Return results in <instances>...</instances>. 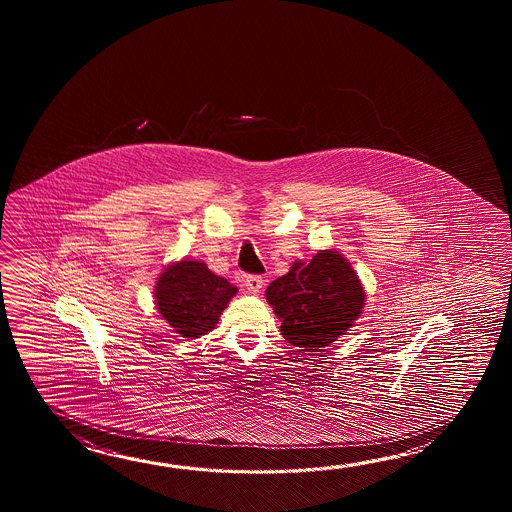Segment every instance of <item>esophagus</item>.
Segmentation results:
<instances>
[{"instance_id": "34e87169", "label": "esophagus", "mask_w": 512, "mask_h": 512, "mask_svg": "<svg viewBox=\"0 0 512 512\" xmlns=\"http://www.w3.org/2000/svg\"><path fill=\"white\" fill-rule=\"evenodd\" d=\"M263 285H265V280L258 276V274H251V276H247L245 278V287L249 289V293H260L261 289H263Z\"/></svg>"}]
</instances>
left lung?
Returning a JSON list of instances; mask_svg holds the SVG:
<instances>
[{
	"label": "left lung",
	"instance_id": "obj_1",
	"mask_svg": "<svg viewBox=\"0 0 512 512\" xmlns=\"http://www.w3.org/2000/svg\"><path fill=\"white\" fill-rule=\"evenodd\" d=\"M364 289L348 261L320 251L267 287L282 335L302 351H318L344 335L364 307Z\"/></svg>",
	"mask_w": 512,
	"mask_h": 512
}]
</instances>
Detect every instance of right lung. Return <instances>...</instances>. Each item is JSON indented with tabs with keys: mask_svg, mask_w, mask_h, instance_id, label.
Masks as SVG:
<instances>
[{
	"mask_svg": "<svg viewBox=\"0 0 512 512\" xmlns=\"http://www.w3.org/2000/svg\"><path fill=\"white\" fill-rule=\"evenodd\" d=\"M238 287L208 271L203 261H177L155 285V302L164 320L181 337L199 338L218 324Z\"/></svg>",
	"mask_w": 512,
	"mask_h": 512,
	"instance_id": "1",
	"label": "right lung"
}]
</instances>
